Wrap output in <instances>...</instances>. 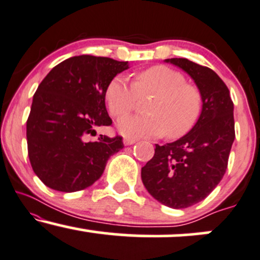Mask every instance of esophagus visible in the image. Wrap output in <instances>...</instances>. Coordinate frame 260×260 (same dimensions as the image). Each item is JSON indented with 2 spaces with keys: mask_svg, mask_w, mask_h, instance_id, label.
<instances>
[{
  "mask_svg": "<svg viewBox=\"0 0 260 260\" xmlns=\"http://www.w3.org/2000/svg\"><path fill=\"white\" fill-rule=\"evenodd\" d=\"M136 142H137V140L133 139V138H124L123 139L124 145H132V144H134Z\"/></svg>",
  "mask_w": 260,
  "mask_h": 260,
  "instance_id": "esophagus-1",
  "label": "esophagus"
}]
</instances>
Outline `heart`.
Listing matches in <instances>:
<instances>
[{"label": "heart", "mask_w": 260, "mask_h": 260, "mask_svg": "<svg viewBox=\"0 0 260 260\" xmlns=\"http://www.w3.org/2000/svg\"><path fill=\"white\" fill-rule=\"evenodd\" d=\"M179 71L154 65L139 71L129 84L114 77L105 89V102L111 116H126L136 109L139 98L152 96L149 116H129L118 122V129L129 137H160L178 139L192 129L202 112L203 98L198 86L185 82Z\"/></svg>", "instance_id": "b5f03b06"}]
</instances>
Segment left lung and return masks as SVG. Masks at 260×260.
I'll return each instance as SVG.
<instances>
[{
	"label": "left lung",
	"instance_id": "obj_1",
	"mask_svg": "<svg viewBox=\"0 0 260 260\" xmlns=\"http://www.w3.org/2000/svg\"><path fill=\"white\" fill-rule=\"evenodd\" d=\"M186 71L201 90L199 121L183 138L158 145L142 168V180L152 198L171 208L196 205L224 177L235 139L234 103L229 88L212 69L185 58L166 59Z\"/></svg>",
	"mask_w": 260,
	"mask_h": 260
}]
</instances>
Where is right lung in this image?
<instances>
[{
    "mask_svg": "<svg viewBox=\"0 0 260 260\" xmlns=\"http://www.w3.org/2000/svg\"><path fill=\"white\" fill-rule=\"evenodd\" d=\"M127 61L79 55L49 71L34 94L26 121L27 154L45 185L62 192L86 189L102 177L109 157L123 148L122 137L100 136L111 126L105 108L108 83Z\"/></svg>",
    "mask_w": 260,
    "mask_h": 260,
    "instance_id": "right-lung-1",
    "label": "right lung"
}]
</instances>
